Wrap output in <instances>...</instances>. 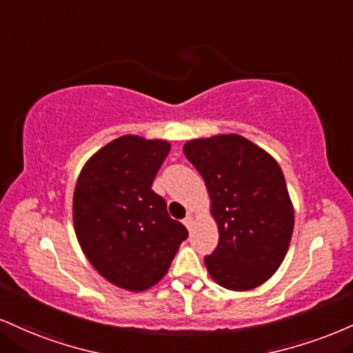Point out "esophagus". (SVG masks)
<instances>
[{
	"label": "esophagus",
	"mask_w": 353,
	"mask_h": 353,
	"mask_svg": "<svg viewBox=\"0 0 353 353\" xmlns=\"http://www.w3.org/2000/svg\"><path fill=\"white\" fill-rule=\"evenodd\" d=\"M184 225L189 228V230L192 228V225H194V215L192 214H188V217L184 219Z\"/></svg>",
	"instance_id": "34e87169"
}]
</instances>
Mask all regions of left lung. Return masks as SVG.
<instances>
[{
	"mask_svg": "<svg viewBox=\"0 0 353 353\" xmlns=\"http://www.w3.org/2000/svg\"><path fill=\"white\" fill-rule=\"evenodd\" d=\"M184 154L209 190L219 245L205 256L215 283L250 291L268 281L286 256L294 228V207L273 156L243 136L190 139Z\"/></svg>",
	"mask_w": 353,
	"mask_h": 353,
	"instance_id": "obj_1",
	"label": "left lung"
}]
</instances>
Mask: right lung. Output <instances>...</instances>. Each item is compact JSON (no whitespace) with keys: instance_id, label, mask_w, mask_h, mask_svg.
Wrapping results in <instances>:
<instances>
[{"instance_id":"obj_1","label":"right lung","mask_w":353,"mask_h":353,"mask_svg":"<svg viewBox=\"0 0 353 353\" xmlns=\"http://www.w3.org/2000/svg\"><path fill=\"white\" fill-rule=\"evenodd\" d=\"M169 151L165 139L120 136L85 163L75 184L72 215L80 248L121 290L146 291L159 283L189 235L151 189Z\"/></svg>"}]
</instances>
